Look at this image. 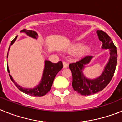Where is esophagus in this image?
<instances>
[{
    "label": "esophagus",
    "mask_w": 122,
    "mask_h": 122,
    "mask_svg": "<svg viewBox=\"0 0 122 122\" xmlns=\"http://www.w3.org/2000/svg\"><path fill=\"white\" fill-rule=\"evenodd\" d=\"M63 68H66L68 66V64L65 62H63Z\"/></svg>",
    "instance_id": "34e87169"
}]
</instances>
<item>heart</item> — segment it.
<instances>
[{
  "mask_svg": "<svg viewBox=\"0 0 122 122\" xmlns=\"http://www.w3.org/2000/svg\"><path fill=\"white\" fill-rule=\"evenodd\" d=\"M89 46H83L81 43H77L72 45L70 48H69V51L70 52H76L78 51V52L81 55L84 54L89 51Z\"/></svg>",
  "mask_w": 122,
  "mask_h": 122,
  "instance_id": "1",
  "label": "heart"
}]
</instances>
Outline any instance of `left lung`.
<instances>
[{"instance_id": "1", "label": "left lung", "mask_w": 122, "mask_h": 122, "mask_svg": "<svg viewBox=\"0 0 122 122\" xmlns=\"http://www.w3.org/2000/svg\"><path fill=\"white\" fill-rule=\"evenodd\" d=\"M98 38L103 45L102 49H109V59L104 66L100 76L95 79H89L84 73L86 65L89 63L93 58L92 56H84L76 62L70 63L69 68L73 75V89L82 95H90L101 91L108 85L111 81L116 70L117 62V48L111 38L102 30L97 31Z\"/></svg>"}]
</instances>
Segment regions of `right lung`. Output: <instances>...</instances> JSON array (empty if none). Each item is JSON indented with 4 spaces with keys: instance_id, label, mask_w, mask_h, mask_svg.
<instances>
[{
    "instance_id": "obj_1",
    "label": "right lung",
    "mask_w": 122,
    "mask_h": 122,
    "mask_svg": "<svg viewBox=\"0 0 122 122\" xmlns=\"http://www.w3.org/2000/svg\"><path fill=\"white\" fill-rule=\"evenodd\" d=\"M21 32L25 33L27 36L33 38L34 39H37V38L38 37V33L35 31L28 30L26 29H24L21 31ZM17 38H18V36H16L15 39L11 41V44L10 45L9 48H8V51L10 49L11 46L15 43V41L16 40ZM8 52L7 53V58H8ZM63 63L61 61L57 63H54L50 62L49 60H45V66H44L41 79L39 84L33 88H24V87H22L18 85L13 80L12 76L10 74L8 64H7V70L9 73L10 79L20 91L22 92L25 94L29 95L34 96V97H41V96H44L45 95H46L51 90L55 77L57 74L63 68Z\"/></svg>"
}]
</instances>
